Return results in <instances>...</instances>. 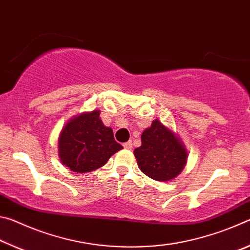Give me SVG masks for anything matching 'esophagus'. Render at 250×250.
<instances>
[{
    "instance_id": "1",
    "label": "esophagus",
    "mask_w": 250,
    "mask_h": 250,
    "mask_svg": "<svg viewBox=\"0 0 250 250\" xmlns=\"http://www.w3.org/2000/svg\"><path fill=\"white\" fill-rule=\"evenodd\" d=\"M124 147L126 150H132V141H128L124 143Z\"/></svg>"
}]
</instances>
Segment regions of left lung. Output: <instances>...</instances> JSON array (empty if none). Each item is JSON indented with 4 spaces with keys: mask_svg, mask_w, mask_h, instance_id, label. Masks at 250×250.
Masks as SVG:
<instances>
[{
    "mask_svg": "<svg viewBox=\"0 0 250 250\" xmlns=\"http://www.w3.org/2000/svg\"><path fill=\"white\" fill-rule=\"evenodd\" d=\"M141 142L133 153L140 170L152 180L171 181L184 168L188 152L183 142L159 119L143 131Z\"/></svg>",
    "mask_w": 250,
    "mask_h": 250,
    "instance_id": "1",
    "label": "left lung"
}]
</instances>
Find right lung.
Here are the masks:
<instances>
[{
    "label": "right lung",
    "instance_id": "right-lung-1",
    "mask_svg": "<svg viewBox=\"0 0 250 250\" xmlns=\"http://www.w3.org/2000/svg\"><path fill=\"white\" fill-rule=\"evenodd\" d=\"M99 115V110L78 115L67 122L59 134V159L73 172L97 170L107 163L110 156L124 149Z\"/></svg>",
    "mask_w": 250,
    "mask_h": 250
}]
</instances>
